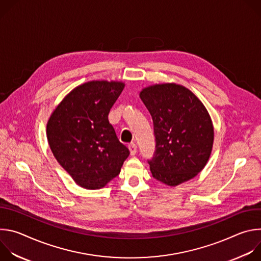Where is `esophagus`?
I'll list each match as a JSON object with an SVG mask.
<instances>
[{
  "label": "esophagus",
  "mask_w": 261,
  "mask_h": 261,
  "mask_svg": "<svg viewBox=\"0 0 261 261\" xmlns=\"http://www.w3.org/2000/svg\"><path fill=\"white\" fill-rule=\"evenodd\" d=\"M129 150H130V154L132 156H134L136 153H137V145L135 143H131L129 145Z\"/></svg>",
  "instance_id": "esophagus-1"
}]
</instances>
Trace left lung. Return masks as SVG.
<instances>
[{
  "mask_svg": "<svg viewBox=\"0 0 261 261\" xmlns=\"http://www.w3.org/2000/svg\"><path fill=\"white\" fill-rule=\"evenodd\" d=\"M140 98L154 124L155 153L148 159L153 177L176 186L205 166L214 128L204 105L187 88L175 84L148 87Z\"/></svg>",
  "mask_w": 261,
  "mask_h": 261,
  "instance_id": "1",
  "label": "left lung"
}]
</instances>
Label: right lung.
I'll list each match as a JSON object with an SVG mask.
<instances>
[{
	"label": "right lung",
	"mask_w": 261,
	"mask_h": 261,
	"mask_svg": "<svg viewBox=\"0 0 261 261\" xmlns=\"http://www.w3.org/2000/svg\"><path fill=\"white\" fill-rule=\"evenodd\" d=\"M124 84L90 82L74 89L47 123V140L61 166L87 189H100L119 175L129 148L109 124L110 108Z\"/></svg>",
	"instance_id": "add662e5"
}]
</instances>
